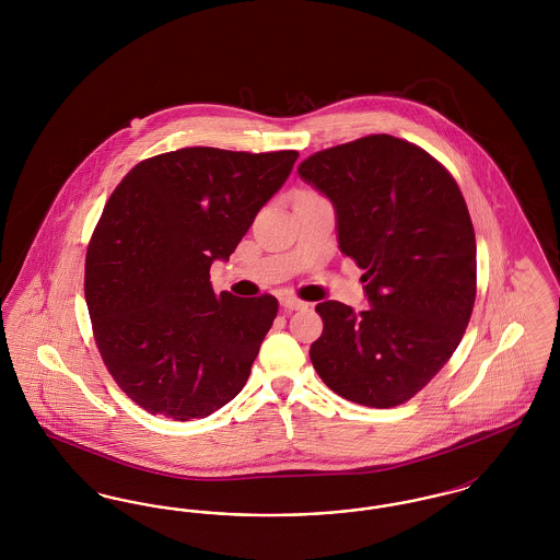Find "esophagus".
I'll list each match as a JSON object with an SVG mask.
<instances>
[{"label":"esophagus","instance_id":"esophagus-1","mask_svg":"<svg viewBox=\"0 0 560 560\" xmlns=\"http://www.w3.org/2000/svg\"><path fill=\"white\" fill-rule=\"evenodd\" d=\"M281 306H283L285 311H304V308H308L306 302H302V300H298V298H292V295L281 298Z\"/></svg>","mask_w":560,"mask_h":560}]
</instances>
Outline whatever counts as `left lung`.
<instances>
[{"label": "left lung", "instance_id": "8db88e82", "mask_svg": "<svg viewBox=\"0 0 560 560\" xmlns=\"http://www.w3.org/2000/svg\"><path fill=\"white\" fill-rule=\"evenodd\" d=\"M298 174L331 201L340 252L365 270L370 304H317L323 334L311 361L345 399L400 405L452 359L472 315L477 241L466 201L439 161L388 133L319 151Z\"/></svg>", "mask_w": 560, "mask_h": 560}]
</instances>
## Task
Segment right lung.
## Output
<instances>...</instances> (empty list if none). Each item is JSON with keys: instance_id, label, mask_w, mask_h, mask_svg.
<instances>
[{"instance_id": "add662e5", "label": "right lung", "mask_w": 560, "mask_h": 560, "mask_svg": "<svg viewBox=\"0 0 560 560\" xmlns=\"http://www.w3.org/2000/svg\"><path fill=\"white\" fill-rule=\"evenodd\" d=\"M295 151L190 147L140 161L113 190L85 256V302L103 361L151 413L188 422L235 399L277 317L275 295L213 293Z\"/></svg>"}]
</instances>
